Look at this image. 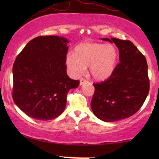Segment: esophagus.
Returning a JSON list of instances; mask_svg holds the SVG:
<instances>
[{"label":"esophagus","instance_id":"esophagus-1","mask_svg":"<svg viewBox=\"0 0 159 159\" xmlns=\"http://www.w3.org/2000/svg\"><path fill=\"white\" fill-rule=\"evenodd\" d=\"M88 80H86L85 79H84V78H82V79L80 80V85H82V84L88 83Z\"/></svg>","mask_w":159,"mask_h":159}]
</instances>
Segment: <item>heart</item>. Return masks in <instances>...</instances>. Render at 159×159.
Masks as SVG:
<instances>
[{
  "mask_svg": "<svg viewBox=\"0 0 159 159\" xmlns=\"http://www.w3.org/2000/svg\"><path fill=\"white\" fill-rule=\"evenodd\" d=\"M118 58L116 48L111 45L99 43H82L69 53L65 62L71 72L80 76L90 66L92 77L96 80H105L114 71Z\"/></svg>",
  "mask_w": 159,
  "mask_h": 159,
  "instance_id": "b5f03b06",
  "label": "heart"
}]
</instances>
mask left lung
I'll list each match as a JSON object with an SVG mask.
<instances>
[{"instance_id": "1", "label": "left lung", "mask_w": 159, "mask_h": 159, "mask_svg": "<svg viewBox=\"0 0 159 159\" xmlns=\"http://www.w3.org/2000/svg\"><path fill=\"white\" fill-rule=\"evenodd\" d=\"M118 47L120 62L106 81L94 83L93 114L102 121H116L132 116L148 96L150 82L146 58L130 40L103 38Z\"/></svg>"}]
</instances>
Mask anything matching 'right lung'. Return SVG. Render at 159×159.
I'll list each match as a JSON object with an SVG mask.
<instances>
[{
	"mask_svg": "<svg viewBox=\"0 0 159 159\" xmlns=\"http://www.w3.org/2000/svg\"><path fill=\"white\" fill-rule=\"evenodd\" d=\"M68 43L63 37H37L16 58L13 100L30 117L42 121L58 117L66 107L69 90L79 86V80L66 73Z\"/></svg>",
	"mask_w": 159,
	"mask_h": 159,
	"instance_id": "1",
	"label": "right lung"
}]
</instances>
